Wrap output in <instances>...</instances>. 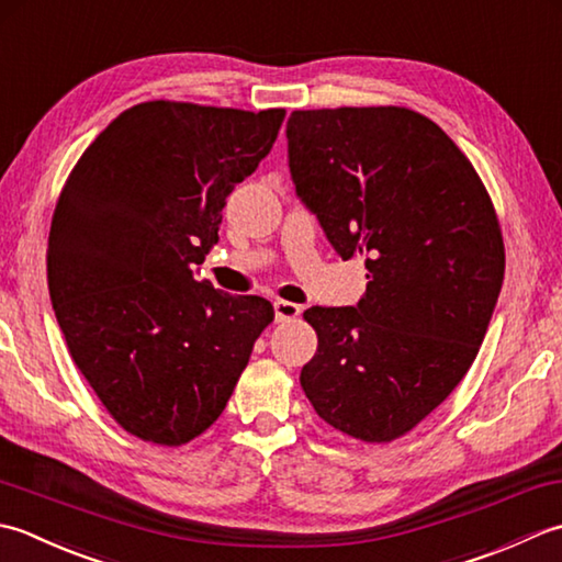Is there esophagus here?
Masks as SVG:
<instances>
[{"mask_svg": "<svg viewBox=\"0 0 562 562\" xmlns=\"http://www.w3.org/2000/svg\"><path fill=\"white\" fill-rule=\"evenodd\" d=\"M273 313H277V323H289V319H295L301 315V305H295L291 301H277L273 303Z\"/></svg>", "mask_w": 562, "mask_h": 562, "instance_id": "34e87169", "label": "esophagus"}]
</instances>
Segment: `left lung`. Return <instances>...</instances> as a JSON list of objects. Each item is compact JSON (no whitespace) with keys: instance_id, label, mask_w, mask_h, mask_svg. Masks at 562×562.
Returning <instances> with one entry per match:
<instances>
[{"instance_id":"1","label":"left lung","mask_w":562,"mask_h":562,"mask_svg":"<svg viewBox=\"0 0 562 562\" xmlns=\"http://www.w3.org/2000/svg\"><path fill=\"white\" fill-rule=\"evenodd\" d=\"M289 167L341 259L363 257L357 307H311L301 385L366 443L415 429L471 369L505 279L490 193L437 123L405 106L293 111Z\"/></svg>"}]
</instances>
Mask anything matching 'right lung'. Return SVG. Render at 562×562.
I'll return each instance as SVG.
<instances>
[{
    "label": "right lung",
    "instance_id": "add662e5",
    "mask_svg": "<svg viewBox=\"0 0 562 562\" xmlns=\"http://www.w3.org/2000/svg\"><path fill=\"white\" fill-rule=\"evenodd\" d=\"M285 109L143 101L97 135L57 199L48 289L75 366L119 425L157 446L223 415L273 305L193 279L225 201Z\"/></svg>",
    "mask_w": 562,
    "mask_h": 562
}]
</instances>
